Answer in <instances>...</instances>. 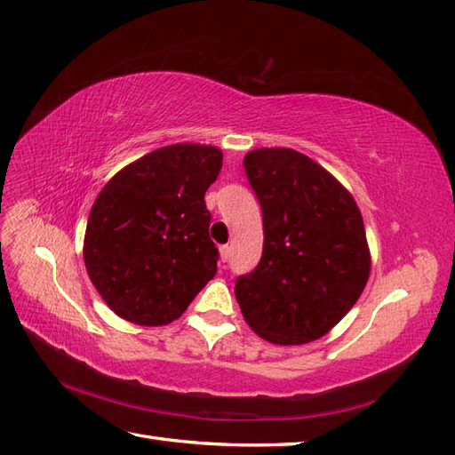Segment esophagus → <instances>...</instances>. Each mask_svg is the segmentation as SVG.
Returning <instances> with one entry per match:
<instances>
[{
	"mask_svg": "<svg viewBox=\"0 0 455 455\" xmlns=\"http://www.w3.org/2000/svg\"><path fill=\"white\" fill-rule=\"evenodd\" d=\"M219 250H220V259H222V262H228V258H230V246H228V244H222Z\"/></svg>",
	"mask_w": 455,
	"mask_h": 455,
	"instance_id": "34e87169",
	"label": "esophagus"
}]
</instances>
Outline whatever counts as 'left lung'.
<instances>
[{"instance_id":"left-lung-1","label":"left lung","mask_w":455,"mask_h":455,"mask_svg":"<svg viewBox=\"0 0 455 455\" xmlns=\"http://www.w3.org/2000/svg\"><path fill=\"white\" fill-rule=\"evenodd\" d=\"M262 207L264 250L235 295L252 331L274 344L324 336L360 299L370 277L362 212L323 166L291 148L244 156Z\"/></svg>"}]
</instances>
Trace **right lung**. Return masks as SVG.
Listing matches in <instances>:
<instances>
[{
	"label": "right lung",
	"mask_w": 455,
	"mask_h": 455,
	"mask_svg": "<svg viewBox=\"0 0 455 455\" xmlns=\"http://www.w3.org/2000/svg\"><path fill=\"white\" fill-rule=\"evenodd\" d=\"M222 152L172 144L123 168L95 199L84 240L92 283L115 315L162 326L217 274L205 191Z\"/></svg>",
	"instance_id": "obj_1"
}]
</instances>
